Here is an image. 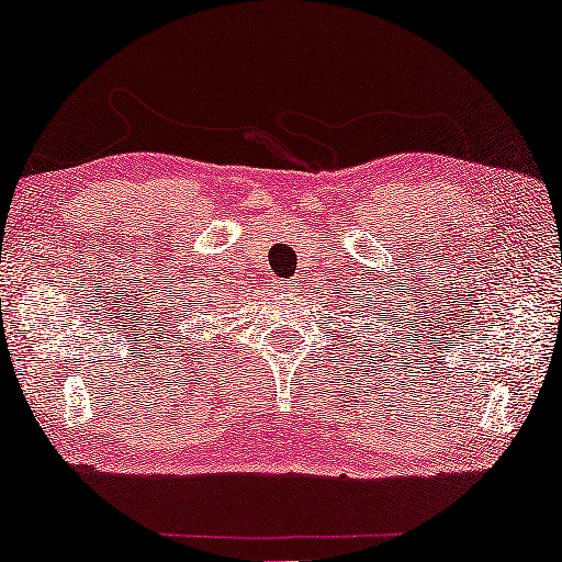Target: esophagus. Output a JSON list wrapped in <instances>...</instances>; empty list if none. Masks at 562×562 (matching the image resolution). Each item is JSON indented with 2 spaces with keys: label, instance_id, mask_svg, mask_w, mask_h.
I'll return each instance as SVG.
<instances>
[{
  "label": "esophagus",
  "instance_id": "esophagus-1",
  "mask_svg": "<svg viewBox=\"0 0 562 562\" xmlns=\"http://www.w3.org/2000/svg\"><path fill=\"white\" fill-rule=\"evenodd\" d=\"M295 284H297V282L282 280V282H278V290H280V292H288V290H292V288H295Z\"/></svg>",
  "mask_w": 562,
  "mask_h": 562
}]
</instances>
